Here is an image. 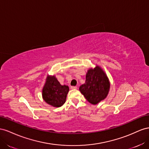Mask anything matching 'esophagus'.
Instances as JSON below:
<instances>
[{
  "instance_id": "1",
  "label": "esophagus",
  "mask_w": 149,
  "mask_h": 149,
  "mask_svg": "<svg viewBox=\"0 0 149 149\" xmlns=\"http://www.w3.org/2000/svg\"><path fill=\"white\" fill-rule=\"evenodd\" d=\"M70 88L71 89H77V87H76V86H71Z\"/></svg>"
}]
</instances>
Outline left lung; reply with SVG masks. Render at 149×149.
Here are the masks:
<instances>
[{"label":"left lung","mask_w":149,"mask_h":149,"mask_svg":"<svg viewBox=\"0 0 149 149\" xmlns=\"http://www.w3.org/2000/svg\"><path fill=\"white\" fill-rule=\"evenodd\" d=\"M109 88L107 75L101 68L97 66L94 69L88 70L86 83L80 86L79 90L88 102L96 105L106 98Z\"/></svg>","instance_id":"obj_1"}]
</instances>
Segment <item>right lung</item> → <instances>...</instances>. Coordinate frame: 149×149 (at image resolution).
Returning <instances> with one entry per match:
<instances>
[{"label": "right lung", "mask_w": 149, "mask_h": 149, "mask_svg": "<svg viewBox=\"0 0 149 149\" xmlns=\"http://www.w3.org/2000/svg\"><path fill=\"white\" fill-rule=\"evenodd\" d=\"M69 91V87L62 86L54 76H48L42 90V97L49 105L60 107L65 102Z\"/></svg>", "instance_id": "right-lung-1"}]
</instances>
